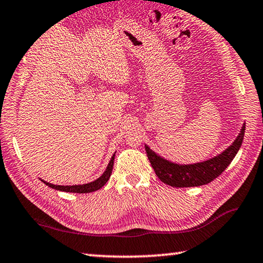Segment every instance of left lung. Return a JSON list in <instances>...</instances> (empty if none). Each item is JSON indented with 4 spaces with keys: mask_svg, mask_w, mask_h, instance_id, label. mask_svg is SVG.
I'll return each mask as SVG.
<instances>
[{
    "mask_svg": "<svg viewBox=\"0 0 263 263\" xmlns=\"http://www.w3.org/2000/svg\"><path fill=\"white\" fill-rule=\"evenodd\" d=\"M245 128H246V126L243 124L237 139L224 152L203 162L179 164L161 158L160 155L153 152L147 145H145V149L155 174L163 183L175 186V188L199 186L210 183L211 181L217 179L232 162V160L237 155L240 146L242 144Z\"/></svg>",
    "mask_w": 263,
    "mask_h": 263,
    "instance_id": "8db88e82",
    "label": "left lung"
}]
</instances>
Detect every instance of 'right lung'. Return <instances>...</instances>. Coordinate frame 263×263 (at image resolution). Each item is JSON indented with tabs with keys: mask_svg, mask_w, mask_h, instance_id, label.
Wrapping results in <instances>:
<instances>
[{
	"mask_svg": "<svg viewBox=\"0 0 263 263\" xmlns=\"http://www.w3.org/2000/svg\"><path fill=\"white\" fill-rule=\"evenodd\" d=\"M114 160H115V154L111 157L110 162L106 167L105 172L102 174L99 179L90 182V183H86V184H79V185H57V184H52L48 183V182L42 180L44 183L46 185L50 186L52 189L55 190H60V191H66V193H78V194H87V193H92V191H96L101 189L106 182L109 181L111 173H112V167H114Z\"/></svg>",
	"mask_w": 263,
	"mask_h": 263,
	"instance_id": "obj_1",
	"label": "right lung"
}]
</instances>
